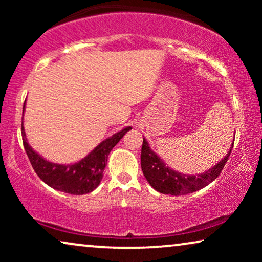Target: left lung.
Instances as JSON below:
<instances>
[{
    "mask_svg": "<svg viewBox=\"0 0 262 262\" xmlns=\"http://www.w3.org/2000/svg\"><path fill=\"white\" fill-rule=\"evenodd\" d=\"M232 145H234V142L230 145L227 155L209 170L204 171L202 174L187 175L168 167L166 162L155 151H152L148 141L143 138L141 154L143 174H144L150 186L157 192L170 195L188 194V193H193L204 188L210 182H212L214 179L218 178V175L221 174L222 169L227 163L229 156H230Z\"/></svg>",
    "mask_w": 262,
    "mask_h": 262,
    "instance_id": "obj_1",
    "label": "left lung"
}]
</instances>
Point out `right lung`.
<instances>
[{
  "label": "right lung",
  "instance_id": "add662e5",
  "mask_svg": "<svg viewBox=\"0 0 262 262\" xmlns=\"http://www.w3.org/2000/svg\"><path fill=\"white\" fill-rule=\"evenodd\" d=\"M25 105H26V101H25ZM131 128V126L124 127L123 130L118 131L117 134L102 141L83 159L69 164L53 163L45 160L28 144L24 126L21 127V132H23L25 150H26L32 167H33L38 177L46 185L57 189V191L69 193V194L82 195L93 192L100 185L111 150L116 146L117 143Z\"/></svg>",
  "mask_w": 262,
  "mask_h": 262
}]
</instances>
